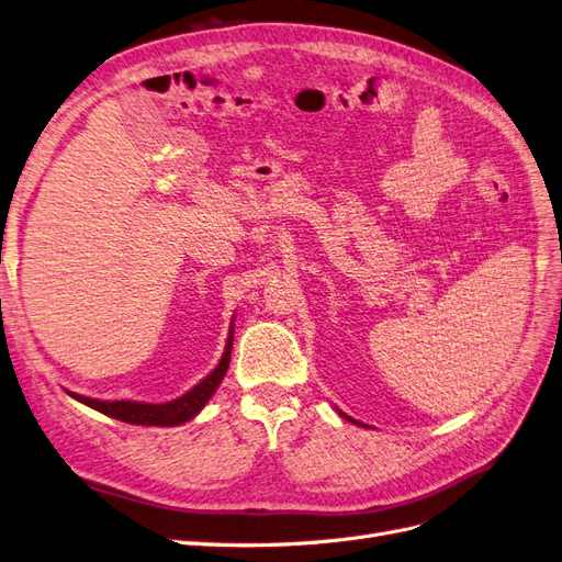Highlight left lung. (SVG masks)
Returning a JSON list of instances; mask_svg holds the SVG:
<instances>
[{
  "instance_id": "obj_1",
  "label": "left lung",
  "mask_w": 562,
  "mask_h": 562,
  "mask_svg": "<svg viewBox=\"0 0 562 562\" xmlns=\"http://www.w3.org/2000/svg\"><path fill=\"white\" fill-rule=\"evenodd\" d=\"M344 416H346V414H344Z\"/></svg>"
}]
</instances>
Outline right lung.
I'll return each instance as SVG.
<instances>
[{
	"mask_svg": "<svg viewBox=\"0 0 562 562\" xmlns=\"http://www.w3.org/2000/svg\"><path fill=\"white\" fill-rule=\"evenodd\" d=\"M231 348H233V331L228 336V346L223 358L218 362L216 370L202 379L195 389L188 391L186 395H181L179 400L167 405H146V403H132V400H115V403H105V400H93V397H85V395H75L70 393L79 403H85L93 409H99L112 419H120L126 424H138V426H179L188 419H192L204 405L206 400L214 395V391L218 389L221 379L226 376L228 364H231Z\"/></svg>",
	"mask_w": 562,
	"mask_h": 562,
	"instance_id": "1",
	"label": "right lung"
}]
</instances>
